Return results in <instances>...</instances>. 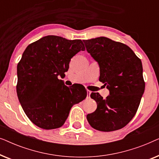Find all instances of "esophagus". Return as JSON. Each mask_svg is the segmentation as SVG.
<instances>
[{
  "instance_id": "obj_1",
  "label": "esophagus",
  "mask_w": 159,
  "mask_h": 159,
  "mask_svg": "<svg viewBox=\"0 0 159 159\" xmlns=\"http://www.w3.org/2000/svg\"><path fill=\"white\" fill-rule=\"evenodd\" d=\"M91 94V91L90 90H87V98H90V95Z\"/></svg>"
}]
</instances>
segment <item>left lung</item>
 Wrapping results in <instances>:
<instances>
[{
    "instance_id": "left-lung-1",
    "label": "left lung",
    "mask_w": 159,
    "mask_h": 159,
    "mask_svg": "<svg viewBox=\"0 0 159 159\" xmlns=\"http://www.w3.org/2000/svg\"><path fill=\"white\" fill-rule=\"evenodd\" d=\"M86 49L100 66L99 80L110 95L105 99L98 93L91 98L97 103L94 112L87 115L89 124L102 132L125 127L135 115L145 90L141 60L122 43L105 37L84 40Z\"/></svg>"
}]
</instances>
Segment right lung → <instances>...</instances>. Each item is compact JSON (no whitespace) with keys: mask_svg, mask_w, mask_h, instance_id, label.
<instances>
[{"mask_svg":"<svg viewBox=\"0 0 159 159\" xmlns=\"http://www.w3.org/2000/svg\"><path fill=\"white\" fill-rule=\"evenodd\" d=\"M85 48L81 40L48 35L31 43L17 65L16 93L30 120L44 129L64 125L73 105L87 97L82 85L66 86L64 77L71 58Z\"/></svg>","mask_w":159,"mask_h":159,"instance_id":"add662e5","label":"right lung"}]
</instances>
